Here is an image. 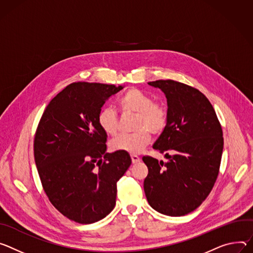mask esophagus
<instances>
[{
	"label": "esophagus",
	"instance_id": "esophagus-1",
	"mask_svg": "<svg viewBox=\"0 0 253 253\" xmlns=\"http://www.w3.org/2000/svg\"><path fill=\"white\" fill-rule=\"evenodd\" d=\"M130 158H131V162H132L133 164H136V163H138L139 161H141V158H139V157L136 156V155H130Z\"/></svg>",
	"mask_w": 253,
	"mask_h": 253
}]
</instances>
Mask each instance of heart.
I'll return each mask as SVG.
<instances>
[{
	"label": "heart",
	"mask_w": 253,
	"mask_h": 253,
	"mask_svg": "<svg viewBox=\"0 0 253 253\" xmlns=\"http://www.w3.org/2000/svg\"><path fill=\"white\" fill-rule=\"evenodd\" d=\"M123 114H135L132 133H123L112 139L110 149L115 152L136 154L150 142L152 134L162 133L168 125V109L160 101H154L146 92L137 88L126 90L117 100ZM97 125L107 135H115L119 130V116L114 107L103 106L97 115Z\"/></svg>",
	"instance_id": "b5f03b06"
}]
</instances>
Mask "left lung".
<instances>
[{
	"instance_id": "left-lung-1",
	"label": "left lung",
	"mask_w": 253,
	"mask_h": 253,
	"mask_svg": "<svg viewBox=\"0 0 253 253\" xmlns=\"http://www.w3.org/2000/svg\"><path fill=\"white\" fill-rule=\"evenodd\" d=\"M148 83L165 93L169 119L153 146L166 153L167 161L143 157L149 169L144 190L156 211L183 216L203 203L216 182L224 144L222 127L212 104L198 89L171 79Z\"/></svg>"
}]
</instances>
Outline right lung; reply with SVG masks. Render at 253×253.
<instances>
[{
	"mask_svg": "<svg viewBox=\"0 0 253 253\" xmlns=\"http://www.w3.org/2000/svg\"><path fill=\"white\" fill-rule=\"evenodd\" d=\"M114 84L73 82L45 108L34 138V158L49 201L68 219L90 224L116 206L117 183L131 164L128 153L106 152L97 125Z\"/></svg>",
	"mask_w": 253,
	"mask_h": 253,
	"instance_id": "right-lung-1",
	"label": "right lung"
}]
</instances>
